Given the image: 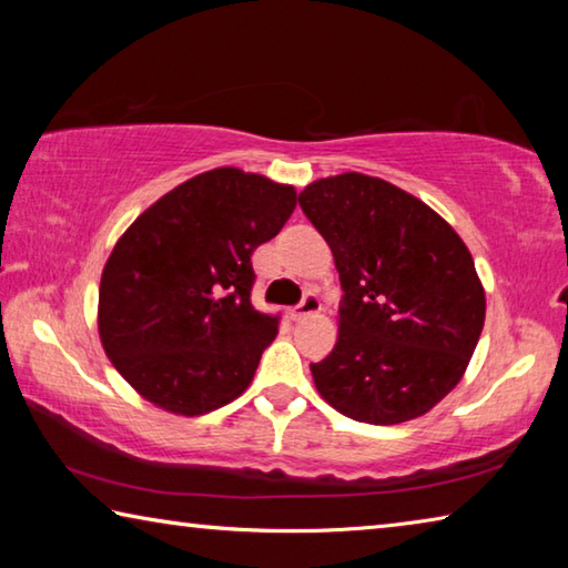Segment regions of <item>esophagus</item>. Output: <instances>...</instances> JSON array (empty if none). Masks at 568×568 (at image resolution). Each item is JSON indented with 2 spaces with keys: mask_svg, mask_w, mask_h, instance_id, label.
I'll list each match as a JSON object with an SVG mask.
<instances>
[{
  "mask_svg": "<svg viewBox=\"0 0 568 568\" xmlns=\"http://www.w3.org/2000/svg\"><path fill=\"white\" fill-rule=\"evenodd\" d=\"M321 311V301H318V295L315 293H305L303 295V301H301V305H295L293 311H291V321H303V318H307V315H315Z\"/></svg>",
  "mask_w": 568,
  "mask_h": 568,
  "instance_id": "1",
  "label": "esophagus"
}]
</instances>
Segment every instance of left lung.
Masks as SVG:
<instances>
[{"mask_svg":"<svg viewBox=\"0 0 568 568\" xmlns=\"http://www.w3.org/2000/svg\"><path fill=\"white\" fill-rule=\"evenodd\" d=\"M338 267V343L311 363L343 416L393 426L456 388L484 331L486 295L464 240L418 197L361 172L297 195Z\"/></svg>","mask_w":568,"mask_h":568,"instance_id":"8db88e82","label":"left lung"}]
</instances>
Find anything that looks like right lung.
<instances>
[{"label":"right lung","mask_w":568,"mask_h":568,"mask_svg":"<svg viewBox=\"0 0 568 568\" xmlns=\"http://www.w3.org/2000/svg\"><path fill=\"white\" fill-rule=\"evenodd\" d=\"M295 203L291 185L217 168L170 190L118 240L100 283V341L142 398L203 416L250 386L281 323L250 303V255Z\"/></svg>","instance_id":"1"}]
</instances>
